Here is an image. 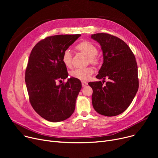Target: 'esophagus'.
<instances>
[{
	"mask_svg": "<svg viewBox=\"0 0 158 158\" xmlns=\"http://www.w3.org/2000/svg\"><path fill=\"white\" fill-rule=\"evenodd\" d=\"M81 82H82V86L83 87H85L88 85V82L86 81H82Z\"/></svg>",
	"mask_w": 158,
	"mask_h": 158,
	"instance_id": "esophagus-1",
	"label": "esophagus"
}]
</instances>
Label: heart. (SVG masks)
Segmentation results:
<instances>
[{
	"mask_svg": "<svg viewBox=\"0 0 158 158\" xmlns=\"http://www.w3.org/2000/svg\"><path fill=\"white\" fill-rule=\"evenodd\" d=\"M77 51L85 55L88 58V62L95 66L100 63L101 60L98 56L97 47L88 40H83L76 46ZM72 54L69 50L65 51L62 56V61L66 67H70L72 65ZM94 73V69L92 66H88L85 69H75L70 72V76L81 81L88 80Z\"/></svg>",
	"mask_w": 158,
	"mask_h": 158,
	"instance_id": "1",
	"label": "heart"
}]
</instances>
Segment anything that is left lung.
<instances>
[{
	"label": "left lung",
	"mask_w": 158,
	"mask_h": 158,
	"mask_svg": "<svg viewBox=\"0 0 158 158\" xmlns=\"http://www.w3.org/2000/svg\"><path fill=\"white\" fill-rule=\"evenodd\" d=\"M101 45L103 64L96 77L103 79L89 82L93 89L92 104L99 114L113 117L127 110L139 87L138 66L129 47L119 38L107 33L91 36ZM109 81L103 85L104 80Z\"/></svg>",
	"instance_id": "obj_1"
}]
</instances>
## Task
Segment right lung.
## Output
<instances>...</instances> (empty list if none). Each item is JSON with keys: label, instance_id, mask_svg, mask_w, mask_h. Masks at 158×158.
<instances>
[{"label": "right lung", "instance_id": "obj_1", "mask_svg": "<svg viewBox=\"0 0 158 158\" xmlns=\"http://www.w3.org/2000/svg\"><path fill=\"white\" fill-rule=\"evenodd\" d=\"M81 35L48 36L33 47L26 70V81L30 103L44 119L57 122L73 114L82 85L79 79L71 77L65 83L57 85L68 77L62 61L63 52Z\"/></svg>", "mask_w": 158, "mask_h": 158}]
</instances>
